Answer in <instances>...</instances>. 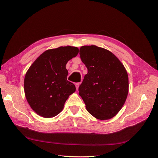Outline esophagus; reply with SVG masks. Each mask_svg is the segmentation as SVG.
Returning a JSON list of instances; mask_svg holds the SVG:
<instances>
[{"label": "esophagus", "mask_w": 158, "mask_h": 158, "mask_svg": "<svg viewBox=\"0 0 158 158\" xmlns=\"http://www.w3.org/2000/svg\"><path fill=\"white\" fill-rule=\"evenodd\" d=\"M79 85H80L79 83H75V87H76L77 90L78 89V88H79Z\"/></svg>", "instance_id": "1"}]
</instances>
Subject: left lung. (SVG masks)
Listing matches in <instances>:
<instances>
[{"mask_svg":"<svg viewBox=\"0 0 158 158\" xmlns=\"http://www.w3.org/2000/svg\"><path fill=\"white\" fill-rule=\"evenodd\" d=\"M79 54L87 69L79 87L87 110L98 119L112 118L122 108L129 92L125 68L114 54L96 46H81Z\"/></svg>","mask_w":158,"mask_h":158,"instance_id":"obj_1","label":"left lung"}]
</instances>
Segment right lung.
Here are the masks:
<instances>
[{"label": "right lung", "instance_id": "1", "mask_svg": "<svg viewBox=\"0 0 158 158\" xmlns=\"http://www.w3.org/2000/svg\"><path fill=\"white\" fill-rule=\"evenodd\" d=\"M79 53L77 47L64 46L45 51L25 76L24 91L29 106L38 115L52 118L63 109L66 100L75 91L69 81L67 62Z\"/></svg>", "mask_w": 158, "mask_h": 158}]
</instances>
